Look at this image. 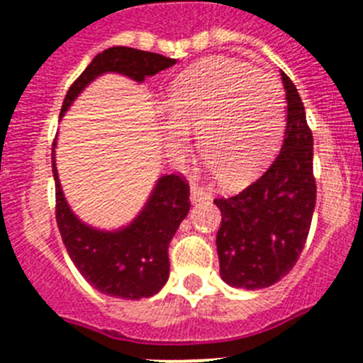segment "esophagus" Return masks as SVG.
Masks as SVG:
<instances>
[{
	"label": "esophagus",
	"mask_w": 363,
	"mask_h": 363,
	"mask_svg": "<svg viewBox=\"0 0 363 363\" xmlns=\"http://www.w3.org/2000/svg\"><path fill=\"white\" fill-rule=\"evenodd\" d=\"M209 198V194L196 184H191V201L192 203H198V201H203Z\"/></svg>",
	"instance_id": "34e87169"
}]
</instances>
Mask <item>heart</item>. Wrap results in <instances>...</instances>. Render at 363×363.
I'll return each mask as SVG.
<instances>
[{
  "mask_svg": "<svg viewBox=\"0 0 363 363\" xmlns=\"http://www.w3.org/2000/svg\"><path fill=\"white\" fill-rule=\"evenodd\" d=\"M160 121L171 154L191 145L200 127V149L227 185L264 171L285 130V94L277 76L230 57H209L185 70L165 98Z\"/></svg>",
  "mask_w": 363,
  "mask_h": 363,
  "instance_id": "1",
  "label": "heart"
}]
</instances>
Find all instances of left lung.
Instances as JSON below:
<instances>
[{"instance_id":"left-lung-1","label":"left lung","mask_w":363,"mask_h":363,"mask_svg":"<svg viewBox=\"0 0 363 363\" xmlns=\"http://www.w3.org/2000/svg\"><path fill=\"white\" fill-rule=\"evenodd\" d=\"M281 82L287 125L280 154L240 194L214 200L221 211L220 277L238 289H264L289 274L303 251L316 203L313 133L294 83L285 72Z\"/></svg>"}]
</instances>
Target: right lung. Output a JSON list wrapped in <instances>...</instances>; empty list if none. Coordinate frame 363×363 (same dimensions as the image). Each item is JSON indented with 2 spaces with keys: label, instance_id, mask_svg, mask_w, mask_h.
Masks as SVG:
<instances>
[{
  "label": "right lung",
  "instance_id": "right-lung-1",
  "mask_svg": "<svg viewBox=\"0 0 363 363\" xmlns=\"http://www.w3.org/2000/svg\"><path fill=\"white\" fill-rule=\"evenodd\" d=\"M174 63L176 60L162 54L130 47H111L99 52L72 83L63 99L60 118L65 116L85 86L104 74H123L142 83ZM52 174L56 184L57 229L82 277L99 293L123 300H140L160 293L169 280V243L191 209L187 182L176 174L162 176L143 209L129 225L101 230L79 220L67 203L57 178L54 150Z\"/></svg>",
  "mask_w": 363,
  "mask_h": 363
}]
</instances>
